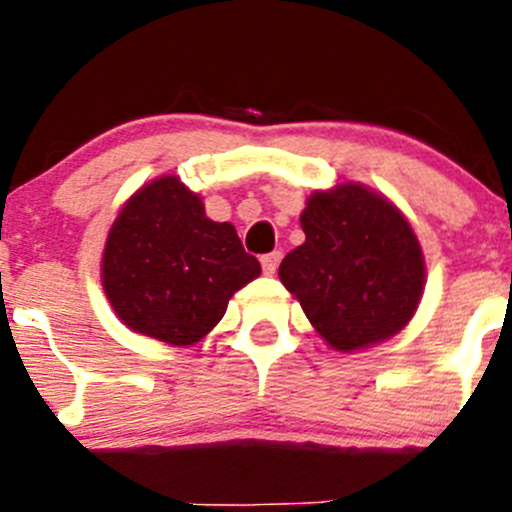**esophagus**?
<instances>
[{
	"label": "esophagus",
	"instance_id": "esophagus-1",
	"mask_svg": "<svg viewBox=\"0 0 512 512\" xmlns=\"http://www.w3.org/2000/svg\"><path fill=\"white\" fill-rule=\"evenodd\" d=\"M278 263H281V254H278V251L261 256V266H263V273H266V276H273V273H276Z\"/></svg>",
	"mask_w": 512,
	"mask_h": 512
}]
</instances>
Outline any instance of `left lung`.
I'll list each match as a JSON object with an SVG mask.
<instances>
[{
  "label": "left lung",
  "mask_w": 512,
  "mask_h": 512,
  "mask_svg": "<svg viewBox=\"0 0 512 512\" xmlns=\"http://www.w3.org/2000/svg\"><path fill=\"white\" fill-rule=\"evenodd\" d=\"M301 229L306 241L286 254L278 278L333 351L371 348L411 323L426 288V258L388 196L356 181L313 191Z\"/></svg>",
  "instance_id": "1"
}]
</instances>
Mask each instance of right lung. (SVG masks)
Returning <instances> with one entry per match:
<instances>
[{
	"instance_id": "right-lung-1",
	"label": "right lung",
	"mask_w": 512,
	"mask_h": 512,
	"mask_svg": "<svg viewBox=\"0 0 512 512\" xmlns=\"http://www.w3.org/2000/svg\"><path fill=\"white\" fill-rule=\"evenodd\" d=\"M261 273L229 221L164 174L126 199L101 254V286L126 328L169 346H194L224 318L229 298Z\"/></svg>"
}]
</instances>
